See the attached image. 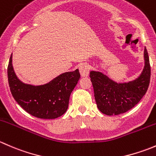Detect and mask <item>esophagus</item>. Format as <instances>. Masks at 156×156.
Returning a JSON list of instances; mask_svg holds the SVG:
<instances>
[{
	"instance_id": "esophagus-1",
	"label": "esophagus",
	"mask_w": 156,
	"mask_h": 156,
	"mask_svg": "<svg viewBox=\"0 0 156 156\" xmlns=\"http://www.w3.org/2000/svg\"><path fill=\"white\" fill-rule=\"evenodd\" d=\"M79 72L82 77H87L88 75H89V72H90L89 66L86 63H84L82 64V65H81L79 67Z\"/></svg>"
}]
</instances>
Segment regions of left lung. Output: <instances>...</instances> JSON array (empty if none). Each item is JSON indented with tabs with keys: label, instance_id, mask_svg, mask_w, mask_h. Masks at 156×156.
Listing matches in <instances>:
<instances>
[{
	"label": "left lung",
	"instance_id": "8db88e82",
	"mask_svg": "<svg viewBox=\"0 0 156 156\" xmlns=\"http://www.w3.org/2000/svg\"><path fill=\"white\" fill-rule=\"evenodd\" d=\"M144 55V67L142 72L138 78L128 82L117 83L100 72H90L97 108L102 113L117 115L126 112L134 107L145 95L151 75L149 55L146 48Z\"/></svg>",
	"mask_w": 156,
	"mask_h": 156
}]
</instances>
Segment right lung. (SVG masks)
Here are the masks:
<instances>
[{
    "mask_svg": "<svg viewBox=\"0 0 156 156\" xmlns=\"http://www.w3.org/2000/svg\"><path fill=\"white\" fill-rule=\"evenodd\" d=\"M12 54L7 77L11 94L17 103L30 115L39 119H54L62 115L68 108L71 93L81 77L78 69L64 72L42 85L25 84L14 72Z\"/></svg>",
    "mask_w": 156,
    "mask_h": 156,
    "instance_id": "obj_1",
    "label": "right lung"
}]
</instances>
